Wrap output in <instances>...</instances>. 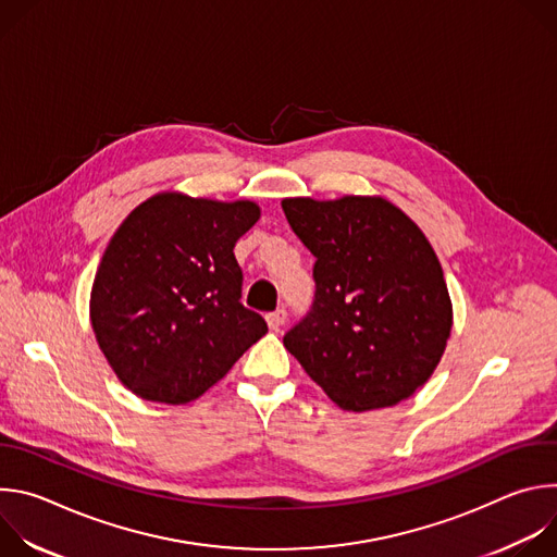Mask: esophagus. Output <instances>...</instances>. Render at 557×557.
Segmentation results:
<instances>
[{"label":"esophagus","mask_w":557,"mask_h":557,"mask_svg":"<svg viewBox=\"0 0 557 557\" xmlns=\"http://www.w3.org/2000/svg\"><path fill=\"white\" fill-rule=\"evenodd\" d=\"M284 322H286V310L284 308H277V310L267 314V324H269L271 331H280L284 326Z\"/></svg>","instance_id":"esophagus-1"}]
</instances>
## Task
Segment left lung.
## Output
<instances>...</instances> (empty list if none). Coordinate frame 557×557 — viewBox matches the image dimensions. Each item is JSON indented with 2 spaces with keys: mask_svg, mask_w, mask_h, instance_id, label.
<instances>
[{
  "mask_svg": "<svg viewBox=\"0 0 557 557\" xmlns=\"http://www.w3.org/2000/svg\"><path fill=\"white\" fill-rule=\"evenodd\" d=\"M284 215L317 258L314 299L286 350L348 412L389 408L438 366L451 299L423 231L376 196L286 198Z\"/></svg>",
  "mask_w": 557,
  "mask_h": 557,
  "instance_id": "obj_1",
  "label": "left lung"
}]
</instances>
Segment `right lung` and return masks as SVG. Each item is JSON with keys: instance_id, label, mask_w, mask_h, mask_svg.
Instances as JSON below:
<instances>
[{"instance_id": "obj_1", "label": "right lung", "mask_w": 557, "mask_h": 557, "mask_svg": "<svg viewBox=\"0 0 557 557\" xmlns=\"http://www.w3.org/2000/svg\"><path fill=\"white\" fill-rule=\"evenodd\" d=\"M251 200L158 194L116 228L97 269L90 320L108 363L145 401L189 404L260 337L243 306L233 247L258 222Z\"/></svg>"}]
</instances>
